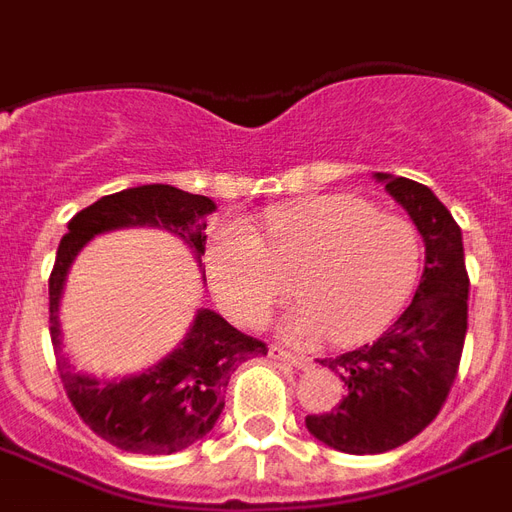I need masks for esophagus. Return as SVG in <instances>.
<instances>
[{
	"instance_id": "1",
	"label": "esophagus",
	"mask_w": 512,
	"mask_h": 512,
	"mask_svg": "<svg viewBox=\"0 0 512 512\" xmlns=\"http://www.w3.org/2000/svg\"><path fill=\"white\" fill-rule=\"evenodd\" d=\"M268 355H271L274 361L290 363L295 369H309V366H312V361H309L306 355H295V352L285 350V347H279V344H271V347H268Z\"/></svg>"
}]
</instances>
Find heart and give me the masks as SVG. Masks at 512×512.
Here are the masks:
<instances>
[{
    "mask_svg": "<svg viewBox=\"0 0 512 512\" xmlns=\"http://www.w3.org/2000/svg\"><path fill=\"white\" fill-rule=\"evenodd\" d=\"M423 241L415 222L358 195H320L276 206L263 241L241 219L211 230L206 268L214 295L238 325L257 328L295 295V333L355 344L380 333L418 282Z\"/></svg>",
    "mask_w": 512,
    "mask_h": 512,
    "instance_id": "heart-1",
    "label": "heart"
}]
</instances>
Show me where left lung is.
<instances>
[{
	"mask_svg": "<svg viewBox=\"0 0 512 512\" xmlns=\"http://www.w3.org/2000/svg\"><path fill=\"white\" fill-rule=\"evenodd\" d=\"M426 244L410 306L372 344L320 361L347 388L336 410L306 415V429L342 453H385L437 418L456 382L467 336L469 276L461 227L426 184L377 173Z\"/></svg>",
	"mask_w": 512,
	"mask_h": 512,
	"instance_id": "1",
	"label": "left lung"
}]
</instances>
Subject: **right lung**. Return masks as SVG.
Returning a JSON list of instances; mask_svg holds the SVG:
<instances>
[{"label":"right lung","instance_id":"1","mask_svg":"<svg viewBox=\"0 0 512 512\" xmlns=\"http://www.w3.org/2000/svg\"><path fill=\"white\" fill-rule=\"evenodd\" d=\"M214 208V200L206 195H192L168 184L121 189L78 211L59 241L54 271L48 279V323L56 369L67 399L73 401L83 423L97 437L127 453L170 456L206 437L225 407L230 374L249 358L266 355L268 347L233 328L217 312L200 309L184 342L149 372L119 382H97L73 372L59 347L56 312L64 276L89 238L116 227H162L192 246L195 257H203L206 219Z\"/></svg>","mask_w":512,"mask_h":512}]
</instances>
